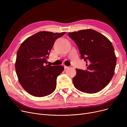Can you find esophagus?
I'll list each match as a JSON object with an SVG mask.
<instances>
[{
    "mask_svg": "<svg viewBox=\"0 0 127 127\" xmlns=\"http://www.w3.org/2000/svg\"><path fill=\"white\" fill-rule=\"evenodd\" d=\"M69 68V67L68 66H64V68L66 69H67V68Z\"/></svg>",
    "mask_w": 127,
    "mask_h": 127,
    "instance_id": "1",
    "label": "esophagus"
}]
</instances>
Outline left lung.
Listing matches in <instances>:
<instances>
[{
    "mask_svg": "<svg viewBox=\"0 0 127 127\" xmlns=\"http://www.w3.org/2000/svg\"><path fill=\"white\" fill-rule=\"evenodd\" d=\"M68 36L78 47L87 69H76L72 79L79 91L94 94L102 90L111 81L114 74L116 57L110 40L94 30L85 29L69 32Z\"/></svg>",
    "mask_w": 127,
    "mask_h": 127,
    "instance_id": "left-lung-1",
    "label": "left lung"
}]
</instances>
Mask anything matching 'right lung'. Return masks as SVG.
Masks as SVG:
<instances>
[{
  "mask_svg": "<svg viewBox=\"0 0 127 127\" xmlns=\"http://www.w3.org/2000/svg\"><path fill=\"white\" fill-rule=\"evenodd\" d=\"M65 32L40 31L20 46L15 62L16 72L20 84L31 95L44 97L55 90L57 77L64 68L62 65H47L46 59L56 40Z\"/></svg>",
  "mask_w": 127,
  "mask_h": 127,
  "instance_id": "1",
  "label": "right lung"
}]
</instances>
